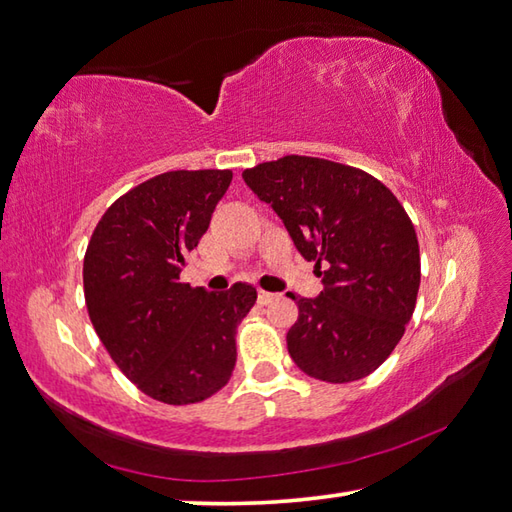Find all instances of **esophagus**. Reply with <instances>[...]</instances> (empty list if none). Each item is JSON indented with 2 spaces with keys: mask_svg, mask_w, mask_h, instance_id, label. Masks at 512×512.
<instances>
[{
  "mask_svg": "<svg viewBox=\"0 0 512 512\" xmlns=\"http://www.w3.org/2000/svg\"><path fill=\"white\" fill-rule=\"evenodd\" d=\"M276 297L272 292H265V290H261L258 292V303H261V306H267V303H272Z\"/></svg>",
  "mask_w": 512,
  "mask_h": 512,
  "instance_id": "esophagus-1",
  "label": "esophagus"
}]
</instances>
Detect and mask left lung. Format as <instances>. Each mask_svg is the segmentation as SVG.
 <instances>
[{"label": "left lung", "instance_id": "left-lung-1", "mask_svg": "<svg viewBox=\"0 0 512 512\" xmlns=\"http://www.w3.org/2000/svg\"><path fill=\"white\" fill-rule=\"evenodd\" d=\"M242 179L279 213L324 283L317 299H297L288 330L294 364L330 384L371 375L416 308L420 251L405 206L373 175L319 157L265 161Z\"/></svg>", "mask_w": 512, "mask_h": 512}]
</instances>
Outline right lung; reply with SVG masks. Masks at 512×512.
<instances>
[{"label": "right lung", "mask_w": 512, "mask_h": 512, "mask_svg": "<svg viewBox=\"0 0 512 512\" xmlns=\"http://www.w3.org/2000/svg\"><path fill=\"white\" fill-rule=\"evenodd\" d=\"M231 170H170L130 188L98 220L83 263L89 319L128 380L166 405L218 393L236 366L247 283L213 294L179 281Z\"/></svg>", "instance_id": "1"}]
</instances>
